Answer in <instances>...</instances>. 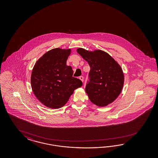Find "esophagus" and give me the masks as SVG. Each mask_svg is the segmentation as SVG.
<instances>
[{
  "label": "esophagus",
  "mask_w": 158,
  "mask_h": 158,
  "mask_svg": "<svg viewBox=\"0 0 158 158\" xmlns=\"http://www.w3.org/2000/svg\"><path fill=\"white\" fill-rule=\"evenodd\" d=\"M79 79H81V81H84V77H82V76H81V77H79Z\"/></svg>",
  "instance_id": "34e87169"
}]
</instances>
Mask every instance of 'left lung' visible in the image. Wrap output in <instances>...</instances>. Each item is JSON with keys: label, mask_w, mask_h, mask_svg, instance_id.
<instances>
[{"label": "left lung", "mask_w": 158, "mask_h": 158, "mask_svg": "<svg viewBox=\"0 0 158 158\" xmlns=\"http://www.w3.org/2000/svg\"><path fill=\"white\" fill-rule=\"evenodd\" d=\"M77 52L90 67L85 88L90 101L99 106L112 103L119 95L124 84L121 67L102 50L91 52L79 48Z\"/></svg>", "instance_id": "left-lung-1"}]
</instances>
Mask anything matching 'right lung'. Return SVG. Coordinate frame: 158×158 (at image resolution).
I'll return each instance as SVG.
<instances>
[{
    "label": "right lung",
    "mask_w": 158,
    "mask_h": 158,
    "mask_svg": "<svg viewBox=\"0 0 158 158\" xmlns=\"http://www.w3.org/2000/svg\"><path fill=\"white\" fill-rule=\"evenodd\" d=\"M70 52L71 49H52L39 58L33 68L31 81L34 94L48 108L65 105L73 91L83 85L73 77L71 67L67 65Z\"/></svg>",
    "instance_id": "right-lung-1"
}]
</instances>
